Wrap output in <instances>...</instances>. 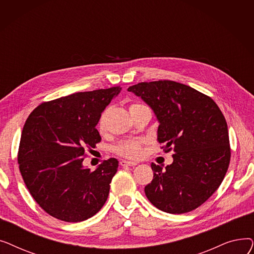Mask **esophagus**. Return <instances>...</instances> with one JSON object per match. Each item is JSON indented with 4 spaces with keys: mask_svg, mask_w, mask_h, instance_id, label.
<instances>
[{
    "mask_svg": "<svg viewBox=\"0 0 254 254\" xmlns=\"http://www.w3.org/2000/svg\"><path fill=\"white\" fill-rule=\"evenodd\" d=\"M120 166H123V167H135V166H137V163L125 161V159H123V161L120 162Z\"/></svg>",
    "mask_w": 254,
    "mask_h": 254,
    "instance_id": "obj_1",
    "label": "esophagus"
}]
</instances>
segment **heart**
Masks as SVG:
<instances>
[{
	"label": "heart",
	"instance_id": "obj_1",
	"mask_svg": "<svg viewBox=\"0 0 254 254\" xmlns=\"http://www.w3.org/2000/svg\"><path fill=\"white\" fill-rule=\"evenodd\" d=\"M143 105L141 104H131L129 106V111L141 108ZM106 118H107V111L104 112L99 120V129L101 131L105 130L106 128ZM142 143L143 141H125L118 144L115 147V151L126 157L129 158H138L142 153Z\"/></svg>",
	"mask_w": 254,
	"mask_h": 254
}]
</instances>
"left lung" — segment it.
Segmentation results:
<instances>
[{
  "mask_svg": "<svg viewBox=\"0 0 254 254\" xmlns=\"http://www.w3.org/2000/svg\"><path fill=\"white\" fill-rule=\"evenodd\" d=\"M128 91L147 104L159 124L157 142L173 163L151 164L153 179L145 194L157 209L182 214L215 192L228 171L231 148L225 118L216 103L194 88L171 80L141 82Z\"/></svg>",
  "mask_w": 254,
  "mask_h": 254,
  "instance_id": "8db88e82",
  "label": "left lung"
}]
</instances>
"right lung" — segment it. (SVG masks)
Here are the masks:
<instances>
[{
  "label": "right lung",
  "instance_id": "right-lung-1",
  "mask_svg": "<svg viewBox=\"0 0 254 254\" xmlns=\"http://www.w3.org/2000/svg\"><path fill=\"white\" fill-rule=\"evenodd\" d=\"M122 87L73 95L39 105L26 119L18 150L19 171L35 201L49 215L79 222L101 210L109 195L118 161L109 158L91 172L84 155L101 141L100 117Z\"/></svg>",
  "mask_w": 254,
  "mask_h": 254
}]
</instances>
